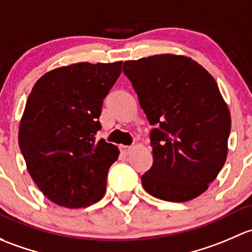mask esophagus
Masks as SVG:
<instances>
[{
	"label": "esophagus",
	"instance_id": "obj_1",
	"mask_svg": "<svg viewBox=\"0 0 252 252\" xmlns=\"http://www.w3.org/2000/svg\"><path fill=\"white\" fill-rule=\"evenodd\" d=\"M120 150H121V152H123L125 155H128L129 153L132 152V147H126V145H121Z\"/></svg>",
	"mask_w": 252,
	"mask_h": 252
}]
</instances>
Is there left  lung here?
I'll return each instance as SVG.
<instances>
[{"instance_id": "8db88e82", "label": "left lung", "mask_w": 252, "mask_h": 252, "mask_svg": "<svg viewBox=\"0 0 252 252\" xmlns=\"http://www.w3.org/2000/svg\"><path fill=\"white\" fill-rule=\"evenodd\" d=\"M150 125V195L184 203L203 194L227 159L230 113L212 75L187 56L155 54L124 63Z\"/></svg>"}]
</instances>
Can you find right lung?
I'll list each match as a JSON object with an SVG mask.
<instances>
[{
  "label": "right lung",
  "instance_id": "1",
  "mask_svg": "<svg viewBox=\"0 0 252 252\" xmlns=\"http://www.w3.org/2000/svg\"><path fill=\"white\" fill-rule=\"evenodd\" d=\"M123 62L76 63L33 85L19 124V147L31 178L52 203L87 207L104 196L119 149L95 138L103 99Z\"/></svg>",
  "mask_w": 252,
  "mask_h": 252
}]
</instances>
